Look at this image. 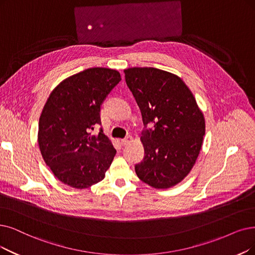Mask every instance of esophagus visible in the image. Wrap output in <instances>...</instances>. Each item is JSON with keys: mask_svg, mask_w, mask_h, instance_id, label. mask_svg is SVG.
<instances>
[{"mask_svg": "<svg viewBox=\"0 0 255 255\" xmlns=\"http://www.w3.org/2000/svg\"><path fill=\"white\" fill-rule=\"evenodd\" d=\"M131 141H133V137H130V136H128V137H127V138H124V139H121V144H124V145H126V144L129 143V142H131Z\"/></svg>", "mask_w": 255, "mask_h": 255, "instance_id": "1", "label": "esophagus"}]
</instances>
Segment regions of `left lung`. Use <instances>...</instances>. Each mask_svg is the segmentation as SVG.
I'll return each mask as SVG.
<instances>
[{"mask_svg": "<svg viewBox=\"0 0 255 255\" xmlns=\"http://www.w3.org/2000/svg\"><path fill=\"white\" fill-rule=\"evenodd\" d=\"M126 81L146 128L141 142L144 158L135 165L149 186L177 185L195 165L205 135V119L191 91L179 76L156 68H128Z\"/></svg>", "mask_w": 255, "mask_h": 255, "instance_id": "obj_1", "label": "left lung"}]
</instances>
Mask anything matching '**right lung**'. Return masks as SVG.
Wrapping results in <instances>:
<instances>
[{"instance_id": "right-lung-1", "label": "right lung", "mask_w": 255, "mask_h": 255, "mask_svg": "<svg viewBox=\"0 0 255 255\" xmlns=\"http://www.w3.org/2000/svg\"><path fill=\"white\" fill-rule=\"evenodd\" d=\"M120 73L90 68L64 79L51 92L38 122V145L46 164L64 184L84 189L104 180L116 149L100 128L101 104Z\"/></svg>"}]
</instances>
